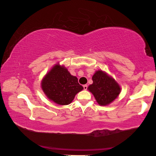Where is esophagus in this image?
<instances>
[{"instance_id":"34e87169","label":"esophagus","mask_w":156,"mask_h":156,"mask_svg":"<svg viewBox=\"0 0 156 156\" xmlns=\"http://www.w3.org/2000/svg\"><path fill=\"white\" fill-rule=\"evenodd\" d=\"M83 88H84V90H87V88H88V86L87 85V84H84V85H83Z\"/></svg>"}]
</instances>
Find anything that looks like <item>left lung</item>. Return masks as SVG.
I'll list each match as a JSON object with an SVG mask.
<instances>
[{
    "mask_svg": "<svg viewBox=\"0 0 156 156\" xmlns=\"http://www.w3.org/2000/svg\"><path fill=\"white\" fill-rule=\"evenodd\" d=\"M93 84L89 86L100 105H107L113 102L120 93V87L114 79L102 71H97L92 77Z\"/></svg>",
    "mask_w": 156,
    "mask_h": 156,
    "instance_id": "obj_1",
    "label": "left lung"
}]
</instances>
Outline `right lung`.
<instances>
[{
    "mask_svg": "<svg viewBox=\"0 0 156 156\" xmlns=\"http://www.w3.org/2000/svg\"><path fill=\"white\" fill-rule=\"evenodd\" d=\"M41 87L49 100L60 105L70 104L76 94L83 89L78 78L59 65H55L45 76Z\"/></svg>",
    "mask_w": 156,
    "mask_h": 156,
    "instance_id": "right-lung-1",
    "label": "right lung"
}]
</instances>
